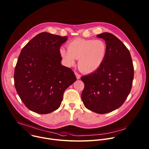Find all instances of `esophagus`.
<instances>
[{"instance_id":"34e87169","label":"esophagus","mask_w":149,"mask_h":149,"mask_svg":"<svg viewBox=\"0 0 149 149\" xmlns=\"http://www.w3.org/2000/svg\"><path fill=\"white\" fill-rule=\"evenodd\" d=\"M75 76H76L77 79H80V78H81V75L80 74H79L77 72H75Z\"/></svg>"}]
</instances>
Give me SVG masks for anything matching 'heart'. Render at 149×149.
I'll return each instance as SVG.
<instances>
[{"instance_id":"obj_1","label":"heart","mask_w":149,"mask_h":149,"mask_svg":"<svg viewBox=\"0 0 149 149\" xmlns=\"http://www.w3.org/2000/svg\"><path fill=\"white\" fill-rule=\"evenodd\" d=\"M67 47H62L59 49L64 63L70 66L75 63L76 59L79 60V68L84 73L97 71L107 57V46L102 40L77 38L69 41Z\"/></svg>"}]
</instances>
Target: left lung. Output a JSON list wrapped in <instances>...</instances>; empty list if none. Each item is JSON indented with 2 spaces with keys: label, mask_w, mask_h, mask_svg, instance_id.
<instances>
[{
  "label": "left lung",
  "mask_w": 149,
  "mask_h": 149,
  "mask_svg": "<svg viewBox=\"0 0 149 149\" xmlns=\"http://www.w3.org/2000/svg\"><path fill=\"white\" fill-rule=\"evenodd\" d=\"M96 37L105 41L107 57L97 71L81 78L85 85L81 98L88 109L104 114L125 102L131 91L134 67L129 49L118 38L109 33Z\"/></svg>",
  "instance_id": "obj_1"
}]
</instances>
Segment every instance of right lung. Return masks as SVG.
I'll list each match as a JSON object with an SVG mask.
<instances>
[{"label": "right lung", "mask_w": 149, "mask_h": 149, "mask_svg": "<svg viewBox=\"0 0 149 149\" xmlns=\"http://www.w3.org/2000/svg\"><path fill=\"white\" fill-rule=\"evenodd\" d=\"M67 39L42 32L22 49L15 69V86L25 106L34 112L57 110L65 90L77 80L72 70L61 64L60 47Z\"/></svg>", "instance_id": "add662e5"}]
</instances>
